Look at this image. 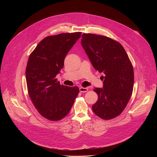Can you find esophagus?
I'll return each instance as SVG.
<instances>
[{
  "instance_id": "34e87169",
  "label": "esophagus",
  "mask_w": 157,
  "mask_h": 157,
  "mask_svg": "<svg viewBox=\"0 0 157 157\" xmlns=\"http://www.w3.org/2000/svg\"><path fill=\"white\" fill-rule=\"evenodd\" d=\"M79 91L81 93H86V92L88 91V88L81 87H79Z\"/></svg>"
}]
</instances>
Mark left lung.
<instances>
[{"label": "left lung", "mask_w": 157, "mask_h": 157, "mask_svg": "<svg viewBox=\"0 0 157 157\" xmlns=\"http://www.w3.org/2000/svg\"><path fill=\"white\" fill-rule=\"evenodd\" d=\"M81 44L94 69L103 73V88L93 105L94 113L104 120L114 119L125 108L133 91L134 73L131 61L122 44L107 36L83 33Z\"/></svg>", "instance_id": "1"}]
</instances>
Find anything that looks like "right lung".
<instances>
[{
  "instance_id": "1",
  "label": "right lung",
  "mask_w": 157,
  "mask_h": 157,
  "mask_svg": "<svg viewBox=\"0 0 157 157\" xmlns=\"http://www.w3.org/2000/svg\"><path fill=\"white\" fill-rule=\"evenodd\" d=\"M81 32L63 33L43 39L32 52L26 68L29 95L39 114L58 121L68 115L79 92L77 86L61 85L56 76Z\"/></svg>"
}]
</instances>
